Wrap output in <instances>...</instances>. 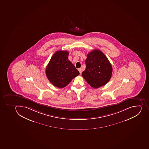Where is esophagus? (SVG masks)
<instances>
[{
  "mask_svg": "<svg viewBox=\"0 0 149 149\" xmlns=\"http://www.w3.org/2000/svg\"><path fill=\"white\" fill-rule=\"evenodd\" d=\"M78 71H79V72H80V74H81V68H79L78 69Z\"/></svg>",
  "mask_w": 149,
  "mask_h": 149,
  "instance_id": "1",
  "label": "esophagus"
}]
</instances>
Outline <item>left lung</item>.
<instances>
[{
	"label": "left lung",
	"instance_id": "obj_1",
	"mask_svg": "<svg viewBox=\"0 0 149 149\" xmlns=\"http://www.w3.org/2000/svg\"><path fill=\"white\" fill-rule=\"evenodd\" d=\"M86 70L82 76L93 88L104 86L111 78L113 68L109 60L101 51L95 49L87 54Z\"/></svg>",
	"mask_w": 149,
	"mask_h": 149
}]
</instances>
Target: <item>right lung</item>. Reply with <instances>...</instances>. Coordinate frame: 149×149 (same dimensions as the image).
I'll return each instance as SVG.
<instances>
[{
    "mask_svg": "<svg viewBox=\"0 0 149 149\" xmlns=\"http://www.w3.org/2000/svg\"><path fill=\"white\" fill-rule=\"evenodd\" d=\"M67 51H57L53 54L47 65L45 74L54 86L62 88L80 73L68 59Z\"/></svg>",
    "mask_w": 149,
    "mask_h": 149,
    "instance_id": "1",
    "label": "right lung"
}]
</instances>
